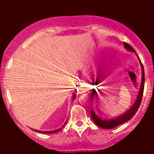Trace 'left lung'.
Masks as SVG:
<instances>
[{
  "mask_svg": "<svg viewBox=\"0 0 154 154\" xmlns=\"http://www.w3.org/2000/svg\"><path fill=\"white\" fill-rule=\"evenodd\" d=\"M124 47H125L128 51L135 53V54L137 55L133 48H132L131 45H129L128 43H124ZM137 59L139 60L140 63L141 72H142V79H141L140 87L138 94H137V99H136L135 102L134 103L133 105L132 106L131 108H130L128 111H125V112L123 113L122 114H120L119 116H116V117L112 118V119H103V118L100 117V116H98L97 114H95L94 110L92 109L91 111L92 119H93V121H94L95 125H98V126L100 127V128H103V129H112V128H116V127L119 126L120 125H122L123 123L126 122H128L130 119H131L134 116V115L135 114V113L137 112V109H138L140 105L141 100H142L143 95V91H144V85H145L144 68L137 55ZM96 95H97V92L95 91V89L92 90V93H91V98L92 102L93 101V98H94V97L96 96Z\"/></svg>",
  "mask_w": 154,
  "mask_h": 154,
  "instance_id": "8db88e82",
  "label": "left lung"
}]
</instances>
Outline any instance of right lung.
Instances as JSON below:
<instances>
[{"label":"right lung","mask_w":154,"mask_h":154,"mask_svg":"<svg viewBox=\"0 0 154 154\" xmlns=\"http://www.w3.org/2000/svg\"><path fill=\"white\" fill-rule=\"evenodd\" d=\"M75 97H76V95H75V93H74V95H73V98H72V100H75ZM66 122H65V123H66ZM64 125H65V124H64ZM64 125H63L62 128H63V126H64ZM62 128H61L60 129H57V130H52V131H40V130H34V129H32V130H34V131L37 132H39V133H44V134H54V133H56V132H57L60 131V130H61V129H62Z\"/></svg>","instance_id":"1"}]
</instances>
